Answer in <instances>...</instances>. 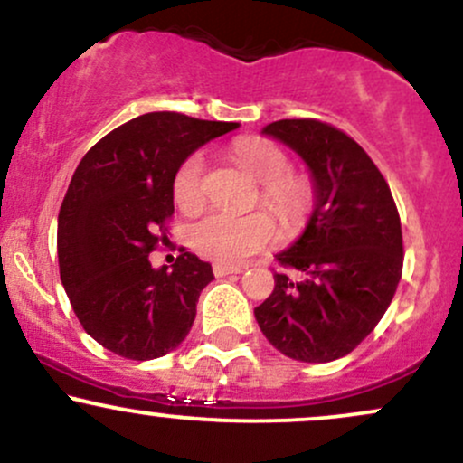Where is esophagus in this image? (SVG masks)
Segmentation results:
<instances>
[{
    "label": "esophagus",
    "mask_w": 463,
    "mask_h": 463,
    "mask_svg": "<svg viewBox=\"0 0 463 463\" xmlns=\"http://www.w3.org/2000/svg\"><path fill=\"white\" fill-rule=\"evenodd\" d=\"M243 268H239V265H222V263H215L213 265V274L217 279H222V276H228V274H241Z\"/></svg>",
    "instance_id": "obj_1"
}]
</instances>
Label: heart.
Returning <instances> with one entry per match:
<instances>
[{"label": "heart", "instance_id": "b5f03b06", "mask_svg": "<svg viewBox=\"0 0 463 463\" xmlns=\"http://www.w3.org/2000/svg\"><path fill=\"white\" fill-rule=\"evenodd\" d=\"M232 156L261 183L259 200L268 206L287 231L298 228L309 215L313 189L309 180L291 172V158L276 143L246 137L232 146ZM174 198L183 211H198L206 200V158L191 152L174 174ZM276 226L265 211L235 215L226 211L202 217L191 228V243L202 257L222 265L246 261L272 246Z\"/></svg>", "mask_w": 463, "mask_h": 463}]
</instances>
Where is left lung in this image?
<instances>
[{"instance_id": "obj_1", "label": "left lung", "mask_w": 463, "mask_h": 463, "mask_svg": "<svg viewBox=\"0 0 463 463\" xmlns=\"http://www.w3.org/2000/svg\"><path fill=\"white\" fill-rule=\"evenodd\" d=\"M263 132L305 158L317 204L298 241L276 254L283 269L254 317L287 357L326 364L353 353L394 298L405 257L401 215L383 174L344 130L305 117Z\"/></svg>"}]
</instances>
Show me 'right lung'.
I'll return each instance as SVG.
<instances>
[{
    "label": "right lung",
    "mask_w": 463,
    "mask_h": 463,
    "mask_svg": "<svg viewBox=\"0 0 463 463\" xmlns=\"http://www.w3.org/2000/svg\"><path fill=\"white\" fill-rule=\"evenodd\" d=\"M235 128L146 113L102 137L73 172L58 213V268L82 328L110 353L147 361L187 337L213 269L184 248L172 269H154L150 252L167 241L180 163Z\"/></svg>",
    "instance_id": "add662e5"
}]
</instances>
